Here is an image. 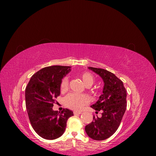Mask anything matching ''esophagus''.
Returning <instances> with one entry per match:
<instances>
[{"instance_id": "34e87169", "label": "esophagus", "mask_w": 156, "mask_h": 156, "mask_svg": "<svg viewBox=\"0 0 156 156\" xmlns=\"http://www.w3.org/2000/svg\"><path fill=\"white\" fill-rule=\"evenodd\" d=\"M81 112H79V111H74L73 112V114L75 115H81Z\"/></svg>"}]
</instances>
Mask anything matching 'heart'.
<instances>
[{
	"label": "heart",
	"instance_id": "obj_1",
	"mask_svg": "<svg viewBox=\"0 0 156 156\" xmlns=\"http://www.w3.org/2000/svg\"><path fill=\"white\" fill-rule=\"evenodd\" d=\"M84 85L87 87L92 86L95 81V77L94 75L89 72H82L79 74ZM69 85V79L68 77H65L62 80L60 84L61 91L66 90ZM65 105L71 109L79 111L81 110L84 107L89 103V100L87 96L83 94H69L64 98Z\"/></svg>",
	"mask_w": 156,
	"mask_h": 156
}]
</instances>
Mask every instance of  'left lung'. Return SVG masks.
Masks as SVG:
<instances>
[{
	"instance_id": "left-lung-1",
	"label": "left lung",
	"mask_w": 156,
	"mask_h": 156,
	"mask_svg": "<svg viewBox=\"0 0 156 156\" xmlns=\"http://www.w3.org/2000/svg\"><path fill=\"white\" fill-rule=\"evenodd\" d=\"M102 78L104 82L103 94L96 103L90 107L100 111L101 116L93 117V121L85 126L89 137L96 140L108 139L114 134L120 124L127 106L126 90L123 82L108 71L88 67Z\"/></svg>"
}]
</instances>
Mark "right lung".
<instances>
[{"mask_svg":"<svg viewBox=\"0 0 156 156\" xmlns=\"http://www.w3.org/2000/svg\"><path fill=\"white\" fill-rule=\"evenodd\" d=\"M70 66H52L42 68L30 78L25 89L26 108L33 129L42 138L56 139L62 135L68 119L73 112L68 108L53 111L55 99L60 94L62 79Z\"/></svg>","mask_w":156,"mask_h":156,"instance_id":"1","label":"right lung"}]
</instances>
